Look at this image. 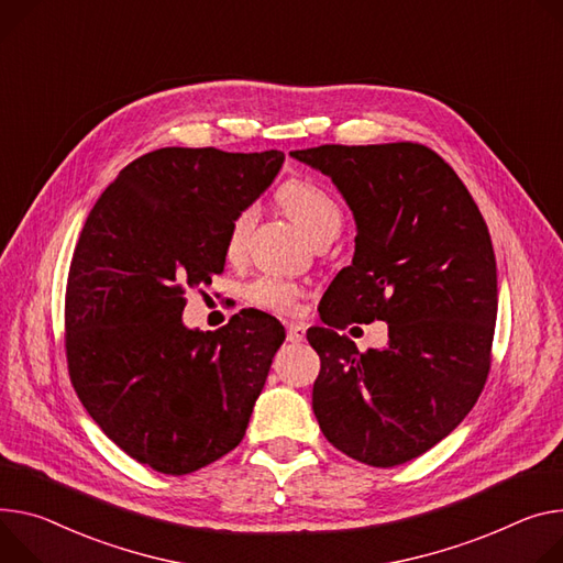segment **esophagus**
<instances>
[{
    "mask_svg": "<svg viewBox=\"0 0 563 563\" xmlns=\"http://www.w3.org/2000/svg\"><path fill=\"white\" fill-rule=\"evenodd\" d=\"M305 328L302 323H289L287 325V341H291V343H300V341H305Z\"/></svg>",
    "mask_w": 563,
    "mask_h": 563,
    "instance_id": "1",
    "label": "esophagus"
}]
</instances>
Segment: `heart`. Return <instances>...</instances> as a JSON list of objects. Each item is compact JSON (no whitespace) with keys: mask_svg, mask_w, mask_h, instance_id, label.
Here are the masks:
<instances>
[{"mask_svg":"<svg viewBox=\"0 0 563 563\" xmlns=\"http://www.w3.org/2000/svg\"><path fill=\"white\" fill-rule=\"evenodd\" d=\"M280 199L285 203V209L289 211V216L300 224L305 233L310 235L312 242L325 235H336L343 224V216L336 199L330 195L328 188H323L312 179L287 181L280 188ZM253 222H255V207H251V203L249 207H242L233 216L227 233L229 258H238L242 253ZM244 294L253 305H258V308H265L272 312H291L296 308L298 287L274 276H263L249 283Z\"/></svg>","mask_w":563,"mask_h":563,"instance_id":"1","label":"heart"}]
</instances>
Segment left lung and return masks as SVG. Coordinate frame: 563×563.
<instances>
[{"label":"left lung","instance_id":"8db88e82","mask_svg":"<svg viewBox=\"0 0 563 563\" xmlns=\"http://www.w3.org/2000/svg\"><path fill=\"white\" fill-rule=\"evenodd\" d=\"M289 155L332 179L356 222L352 265L319 305L325 328L312 408L323 435L371 467L408 463L472 411L489 373L498 310L487 224L427 145H319ZM386 320L366 353L335 330Z\"/></svg>","mask_w":563,"mask_h":563}]
</instances>
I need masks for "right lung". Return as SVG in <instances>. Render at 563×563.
Returning a JSON list of instances; mask_svg holds the SVG:
<instances>
[{"label":"right lung","mask_w":563,"mask_h":563,"mask_svg":"<svg viewBox=\"0 0 563 563\" xmlns=\"http://www.w3.org/2000/svg\"><path fill=\"white\" fill-rule=\"evenodd\" d=\"M285 155L162 147L98 197L67 278L65 347L91 420L136 463L184 476L244 438L285 328L242 310L216 332L181 321L186 289L224 272L233 216Z\"/></svg>","instance_id":"add662e5"}]
</instances>
